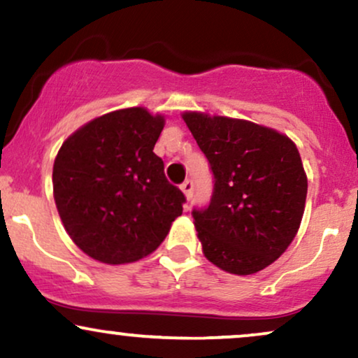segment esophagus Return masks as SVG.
<instances>
[{"label": "esophagus", "instance_id": "34e87169", "mask_svg": "<svg viewBox=\"0 0 358 358\" xmlns=\"http://www.w3.org/2000/svg\"><path fill=\"white\" fill-rule=\"evenodd\" d=\"M180 189H182V192L186 194V197L187 199H191L192 197V192H194V182L191 179H186L184 180L182 184H180Z\"/></svg>", "mask_w": 358, "mask_h": 358}]
</instances>
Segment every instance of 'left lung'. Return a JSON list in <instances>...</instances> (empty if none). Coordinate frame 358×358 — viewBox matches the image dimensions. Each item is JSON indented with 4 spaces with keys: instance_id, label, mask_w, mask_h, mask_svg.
<instances>
[{
    "instance_id": "8db88e82",
    "label": "left lung",
    "mask_w": 358,
    "mask_h": 358,
    "mask_svg": "<svg viewBox=\"0 0 358 358\" xmlns=\"http://www.w3.org/2000/svg\"><path fill=\"white\" fill-rule=\"evenodd\" d=\"M209 161L214 191L192 210L204 255L222 271L249 275L285 252L301 226L307 176L295 144L244 119L184 113Z\"/></svg>"
}]
</instances>
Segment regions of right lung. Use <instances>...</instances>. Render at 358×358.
<instances>
[{
    "instance_id": "add662e5",
    "label": "right lung",
    "mask_w": 358,
    "mask_h": 358,
    "mask_svg": "<svg viewBox=\"0 0 358 358\" xmlns=\"http://www.w3.org/2000/svg\"><path fill=\"white\" fill-rule=\"evenodd\" d=\"M164 117L144 108L92 119L61 145L52 167L59 217L74 244L104 264H127L161 245L182 214V191L154 154Z\"/></svg>"
}]
</instances>
